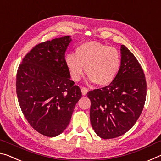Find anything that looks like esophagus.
<instances>
[{
  "label": "esophagus",
  "mask_w": 161,
  "mask_h": 161,
  "mask_svg": "<svg viewBox=\"0 0 161 161\" xmlns=\"http://www.w3.org/2000/svg\"><path fill=\"white\" fill-rule=\"evenodd\" d=\"M81 93H82L83 95H86L87 94V92H88L89 89L86 88V87H81Z\"/></svg>",
  "instance_id": "1"
}]
</instances>
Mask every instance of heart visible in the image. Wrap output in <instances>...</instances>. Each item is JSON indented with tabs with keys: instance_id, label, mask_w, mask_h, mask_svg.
Wrapping results in <instances>:
<instances>
[{
	"instance_id": "b5f03b06",
	"label": "heart",
	"mask_w": 161,
	"mask_h": 161,
	"mask_svg": "<svg viewBox=\"0 0 161 161\" xmlns=\"http://www.w3.org/2000/svg\"><path fill=\"white\" fill-rule=\"evenodd\" d=\"M65 63L71 77L76 81L82 77L84 67L89 80L107 86L116 78L121 66V56L115 47L89 41L80 45L76 54H68Z\"/></svg>"
}]
</instances>
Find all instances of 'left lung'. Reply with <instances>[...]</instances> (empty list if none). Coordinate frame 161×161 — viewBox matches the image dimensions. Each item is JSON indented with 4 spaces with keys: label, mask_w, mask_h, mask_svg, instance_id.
<instances>
[{
    "label": "left lung",
    "mask_w": 161,
    "mask_h": 161,
    "mask_svg": "<svg viewBox=\"0 0 161 161\" xmlns=\"http://www.w3.org/2000/svg\"><path fill=\"white\" fill-rule=\"evenodd\" d=\"M121 66L109 85L87 93L90 121L103 139L119 137L139 118L146 97V81L141 64L126 46H121Z\"/></svg>",
    "instance_id": "obj_1"
}]
</instances>
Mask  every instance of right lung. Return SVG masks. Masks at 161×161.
<instances>
[{
    "label": "right lung",
    "mask_w": 161,
    "mask_h": 161,
    "mask_svg": "<svg viewBox=\"0 0 161 161\" xmlns=\"http://www.w3.org/2000/svg\"><path fill=\"white\" fill-rule=\"evenodd\" d=\"M71 36L38 44L23 58L16 76L18 102L27 121L41 134L54 137L69 125L81 97L65 63Z\"/></svg>",
    "instance_id": "add662e5"
}]
</instances>
